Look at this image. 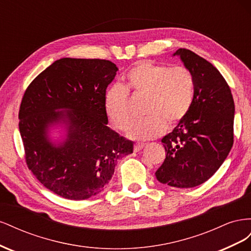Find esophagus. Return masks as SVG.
<instances>
[{"label":"esophagus","mask_w":251,"mask_h":251,"mask_svg":"<svg viewBox=\"0 0 251 251\" xmlns=\"http://www.w3.org/2000/svg\"><path fill=\"white\" fill-rule=\"evenodd\" d=\"M144 146H146V143H142V142H137L135 143L134 146V151H139L140 150H142L144 148Z\"/></svg>","instance_id":"obj_1"}]
</instances>
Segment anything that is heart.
Here are the masks:
<instances>
[{
	"label": "heart",
	"instance_id": "1",
	"mask_svg": "<svg viewBox=\"0 0 251 251\" xmlns=\"http://www.w3.org/2000/svg\"><path fill=\"white\" fill-rule=\"evenodd\" d=\"M126 88L135 94L147 95V117L135 123L128 137L149 140L161 135L169 124H176L191 108L194 98V78L184 67L169 68L150 62L136 64L126 73ZM105 110L111 124L126 132L132 125L128 92L124 86H112L105 96Z\"/></svg>",
	"mask_w": 251,
	"mask_h": 251
}]
</instances>
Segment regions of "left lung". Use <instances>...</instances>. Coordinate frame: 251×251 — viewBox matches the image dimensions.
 <instances>
[{
  "label": "left lung",
  "instance_id": "1",
  "mask_svg": "<svg viewBox=\"0 0 251 251\" xmlns=\"http://www.w3.org/2000/svg\"><path fill=\"white\" fill-rule=\"evenodd\" d=\"M173 55L193 75L194 98L186 115L162 138L166 157L155 175L162 184L191 188L207 181L228 156L234 102L222 74L206 59L184 48Z\"/></svg>",
  "mask_w": 251,
  "mask_h": 251
}]
</instances>
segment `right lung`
<instances>
[{
  "label": "right lung",
  "mask_w": 251,
  "mask_h": 251,
  "mask_svg": "<svg viewBox=\"0 0 251 251\" xmlns=\"http://www.w3.org/2000/svg\"><path fill=\"white\" fill-rule=\"evenodd\" d=\"M118 68L105 59L64 57L23 96L19 127L29 170L49 191L86 200L108 186L133 142L108 126L105 91ZM52 129L61 139L52 140Z\"/></svg>",
  "instance_id": "add662e5"
}]
</instances>
